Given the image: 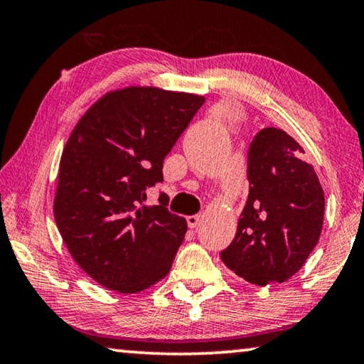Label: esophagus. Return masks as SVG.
<instances>
[{
	"instance_id": "1",
	"label": "esophagus",
	"mask_w": 364,
	"mask_h": 364,
	"mask_svg": "<svg viewBox=\"0 0 364 364\" xmlns=\"http://www.w3.org/2000/svg\"><path fill=\"white\" fill-rule=\"evenodd\" d=\"M198 223H200V215L187 216V225H188V228H197Z\"/></svg>"
}]
</instances>
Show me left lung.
<instances>
[{
  "label": "left lung",
  "mask_w": 364,
  "mask_h": 364,
  "mask_svg": "<svg viewBox=\"0 0 364 364\" xmlns=\"http://www.w3.org/2000/svg\"><path fill=\"white\" fill-rule=\"evenodd\" d=\"M304 149L279 128L257 133L247 153L249 197L221 260L245 282L283 283L321 237L326 198Z\"/></svg>",
  "instance_id": "1"
}]
</instances>
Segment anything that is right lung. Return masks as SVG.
<instances>
[{
	"label": "right lung",
	"mask_w": 364,
	"mask_h": 364,
	"mask_svg": "<svg viewBox=\"0 0 364 364\" xmlns=\"http://www.w3.org/2000/svg\"><path fill=\"white\" fill-rule=\"evenodd\" d=\"M197 94L132 86L89 109L66 141L53 215L66 247L94 282L138 293L169 273L186 218L146 206L164 158L203 105Z\"/></svg>",
	"instance_id": "obj_1"
}]
</instances>
